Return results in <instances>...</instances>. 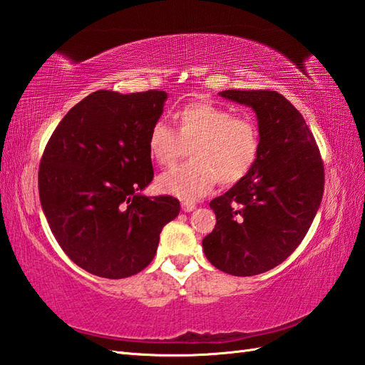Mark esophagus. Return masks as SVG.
I'll return each mask as SVG.
<instances>
[{
    "label": "esophagus",
    "instance_id": "1",
    "mask_svg": "<svg viewBox=\"0 0 365 365\" xmlns=\"http://www.w3.org/2000/svg\"><path fill=\"white\" fill-rule=\"evenodd\" d=\"M181 207H182L184 212H190V210H193V209L197 207V205H195V203H192V201H182V203H181Z\"/></svg>",
    "mask_w": 365,
    "mask_h": 365
}]
</instances>
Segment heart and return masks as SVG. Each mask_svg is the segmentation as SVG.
<instances>
[{
  "instance_id": "b5f03b06",
  "label": "heart",
  "mask_w": 365,
  "mask_h": 365,
  "mask_svg": "<svg viewBox=\"0 0 365 365\" xmlns=\"http://www.w3.org/2000/svg\"><path fill=\"white\" fill-rule=\"evenodd\" d=\"M176 131L165 121L153 123L148 150L160 167H172L189 150L190 162L158 178L160 192L182 200L203 197L218 181L232 185L253 170L261 153L257 121L214 103L197 101L175 114Z\"/></svg>"
}]
</instances>
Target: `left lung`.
<instances>
[{
	"label": "left lung",
	"instance_id": "obj_1",
	"mask_svg": "<svg viewBox=\"0 0 365 365\" xmlns=\"http://www.w3.org/2000/svg\"><path fill=\"white\" fill-rule=\"evenodd\" d=\"M255 109L261 153L253 170L214 198L217 223L205 255L234 277L264 273L294 253L317 214L325 187L320 151L303 115L274 91H223Z\"/></svg>",
	"mask_w": 365,
	"mask_h": 365
}]
</instances>
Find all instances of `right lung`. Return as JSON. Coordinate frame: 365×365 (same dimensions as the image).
Wrapping results in <instances>:
<instances>
[{
	"instance_id": "right-lung-1",
	"label": "right lung",
	"mask_w": 365,
	"mask_h": 365,
	"mask_svg": "<svg viewBox=\"0 0 365 365\" xmlns=\"http://www.w3.org/2000/svg\"><path fill=\"white\" fill-rule=\"evenodd\" d=\"M167 93L96 91L54 129L38 167L51 232L73 262L101 278L142 272L162 228L180 214L170 195L145 197L153 181L148 134Z\"/></svg>"
}]
</instances>
